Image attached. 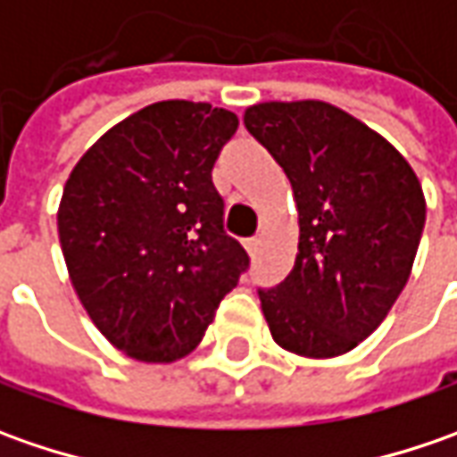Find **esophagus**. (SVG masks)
I'll return each mask as SVG.
<instances>
[{
  "label": "esophagus",
  "instance_id": "1",
  "mask_svg": "<svg viewBox=\"0 0 457 457\" xmlns=\"http://www.w3.org/2000/svg\"><path fill=\"white\" fill-rule=\"evenodd\" d=\"M246 249H249V254H256V249H259V237L246 238Z\"/></svg>",
  "mask_w": 457,
  "mask_h": 457
}]
</instances>
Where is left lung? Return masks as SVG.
I'll use <instances>...</instances> for the list:
<instances>
[{
	"instance_id": "8db88e82",
	"label": "left lung",
	"mask_w": 457,
	"mask_h": 457,
	"mask_svg": "<svg viewBox=\"0 0 457 457\" xmlns=\"http://www.w3.org/2000/svg\"><path fill=\"white\" fill-rule=\"evenodd\" d=\"M244 124L290 178L300 213L292 272L259 287L272 338L307 359L341 356L377 330L410 279L422 185L384 137L323 101L256 104Z\"/></svg>"
}]
</instances>
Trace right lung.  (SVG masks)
I'll list each match as a JSON object with an SVG mask.
<instances>
[{
	"label": "right lung",
	"mask_w": 457,
	"mask_h": 457,
	"mask_svg": "<svg viewBox=\"0 0 457 457\" xmlns=\"http://www.w3.org/2000/svg\"><path fill=\"white\" fill-rule=\"evenodd\" d=\"M237 114L160 101L104 134L62 187L58 234L96 328L147 363L190 353L249 270L211 170Z\"/></svg>",
	"instance_id": "1"
}]
</instances>
